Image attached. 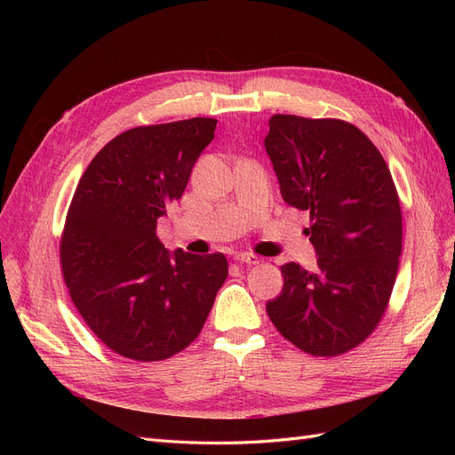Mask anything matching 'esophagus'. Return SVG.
I'll use <instances>...</instances> for the list:
<instances>
[{
  "label": "esophagus",
  "mask_w": 455,
  "mask_h": 455,
  "mask_svg": "<svg viewBox=\"0 0 455 455\" xmlns=\"http://www.w3.org/2000/svg\"><path fill=\"white\" fill-rule=\"evenodd\" d=\"M235 261L237 264H246V266H256L259 258L256 254H251V252H237L235 254Z\"/></svg>",
  "instance_id": "esophagus-1"
}]
</instances>
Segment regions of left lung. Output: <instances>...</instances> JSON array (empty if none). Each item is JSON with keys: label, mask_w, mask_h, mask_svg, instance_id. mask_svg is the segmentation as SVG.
Returning a JSON list of instances; mask_svg holds the SVG:
<instances>
[{"label": "left lung", "mask_w": 455, "mask_h": 455, "mask_svg": "<svg viewBox=\"0 0 455 455\" xmlns=\"http://www.w3.org/2000/svg\"><path fill=\"white\" fill-rule=\"evenodd\" d=\"M284 203L307 211L316 269L281 266L267 301L275 328L315 356L363 343L387 309L403 252V214L378 148L341 119L277 114L264 140Z\"/></svg>", "instance_id": "1"}]
</instances>
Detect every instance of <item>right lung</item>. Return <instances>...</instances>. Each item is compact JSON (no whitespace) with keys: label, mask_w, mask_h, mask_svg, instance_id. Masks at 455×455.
Returning a JSON list of instances; mask_svg holds the SVG:
<instances>
[{"label":"right lung","mask_w":455,"mask_h":455,"mask_svg":"<svg viewBox=\"0 0 455 455\" xmlns=\"http://www.w3.org/2000/svg\"><path fill=\"white\" fill-rule=\"evenodd\" d=\"M214 129L216 119L194 117L121 132L94 156L68 209L66 286L96 338L127 359L186 349L228 277L222 252H169L157 237Z\"/></svg>","instance_id":"right-lung-1"}]
</instances>
